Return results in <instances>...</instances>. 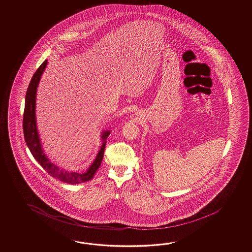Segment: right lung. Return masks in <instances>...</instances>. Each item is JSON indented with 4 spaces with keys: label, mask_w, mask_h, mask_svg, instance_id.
I'll return each instance as SVG.
<instances>
[{
    "label": "right lung",
    "mask_w": 252,
    "mask_h": 252,
    "mask_svg": "<svg viewBox=\"0 0 252 252\" xmlns=\"http://www.w3.org/2000/svg\"><path fill=\"white\" fill-rule=\"evenodd\" d=\"M48 64V60H45L40 66L38 67L35 74L33 75L32 78L28 87L26 97H25V108H24V114H23V133L24 139L26 141L28 148L31 150L34 158L38 161L39 165L48 172L51 177L59 179L62 182L67 184H79V183L87 182L91 180L94 176L95 172L101 166L104 149L106 145V139L110 135V130L103 131L102 133V144L101 149L99 150L98 154L94 161L93 162L91 166L85 173H77V172H68L62 168H59L51 161L48 159L47 156L45 155L42 150V146L40 143V139L38 136V129H37V123H36V94H37V88L38 83L40 80L41 75L44 72Z\"/></svg>",
    "instance_id": "add662e5"
}]
</instances>
